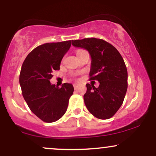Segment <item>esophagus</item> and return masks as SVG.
Wrapping results in <instances>:
<instances>
[{
	"mask_svg": "<svg viewBox=\"0 0 156 156\" xmlns=\"http://www.w3.org/2000/svg\"><path fill=\"white\" fill-rule=\"evenodd\" d=\"M73 87H74L75 89H77V88H78V84H77V83L73 84Z\"/></svg>",
	"mask_w": 156,
	"mask_h": 156,
	"instance_id": "1",
	"label": "esophagus"
}]
</instances>
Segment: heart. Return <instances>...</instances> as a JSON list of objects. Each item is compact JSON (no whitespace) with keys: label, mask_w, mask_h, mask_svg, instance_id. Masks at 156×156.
<instances>
[{"label":"heart","mask_w":156,"mask_h":156,"mask_svg":"<svg viewBox=\"0 0 156 156\" xmlns=\"http://www.w3.org/2000/svg\"><path fill=\"white\" fill-rule=\"evenodd\" d=\"M81 51V50H78V51H77V52H78V51Z\"/></svg>","instance_id":"heart-1"}]
</instances>
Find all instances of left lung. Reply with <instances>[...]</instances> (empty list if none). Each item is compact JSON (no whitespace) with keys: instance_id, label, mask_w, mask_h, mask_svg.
<instances>
[{"instance_id":"left-lung-1","label":"left lung","mask_w":156,"mask_h":156,"mask_svg":"<svg viewBox=\"0 0 156 156\" xmlns=\"http://www.w3.org/2000/svg\"><path fill=\"white\" fill-rule=\"evenodd\" d=\"M76 47L87 50L92 57L89 80L100 85L87 83L84 103L89 112L101 119L112 117L120 108L128 89V71L119 52L102 39L85 38L73 40Z\"/></svg>"}]
</instances>
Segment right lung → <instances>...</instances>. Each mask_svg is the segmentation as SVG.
Segmentation results:
<instances>
[{"mask_svg":"<svg viewBox=\"0 0 156 156\" xmlns=\"http://www.w3.org/2000/svg\"><path fill=\"white\" fill-rule=\"evenodd\" d=\"M71 46V40L48 42L28 53L20 74V84L27 105L34 114L45 122L59 119L67 109L74 88L64 83L62 87L51 84L54 70H59L62 58Z\"/></svg>","mask_w":156,"mask_h":156,"instance_id":"obj_1","label":"right lung"}]
</instances>
